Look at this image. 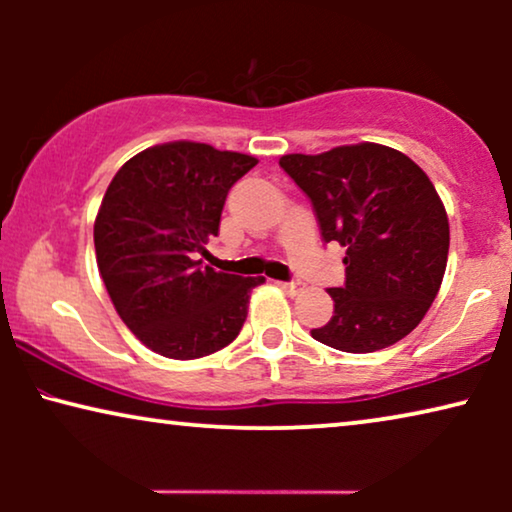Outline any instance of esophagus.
<instances>
[{
    "label": "esophagus",
    "mask_w": 512,
    "mask_h": 512,
    "mask_svg": "<svg viewBox=\"0 0 512 512\" xmlns=\"http://www.w3.org/2000/svg\"><path fill=\"white\" fill-rule=\"evenodd\" d=\"M282 289L293 296V293L300 291V282H296V279H291V282H282Z\"/></svg>",
    "instance_id": "1"
}]
</instances>
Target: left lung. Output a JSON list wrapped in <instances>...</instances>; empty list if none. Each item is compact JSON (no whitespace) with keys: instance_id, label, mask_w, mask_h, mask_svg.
Instances as JSON below:
<instances>
[{"instance_id":"left-lung-1","label":"left lung","mask_w":512,"mask_h":512,"mask_svg":"<svg viewBox=\"0 0 512 512\" xmlns=\"http://www.w3.org/2000/svg\"><path fill=\"white\" fill-rule=\"evenodd\" d=\"M312 202L321 240L347 249L345 284L328 289L333 317L312 338L368 354L403 340L443 282L450 226L422 167L382 144L279 158Z\"/></svg>"}]
</instances>
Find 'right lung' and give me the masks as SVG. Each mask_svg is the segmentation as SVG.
Returning <instances> with one entry per match:
<instances>
[{
    "label": "right lung",
    "mask_w": 512,
    "mask_h": 512,
    "mask_svg": "<svg viewBox=\"0 0 512 512\" xmlns=\"http://www.w3.org/2000/svg\"><path fill=\"white\" fill-rule=\"evenodd\" d=\"M256 158L172 142L130 158L95 219L97 268L125 326L167 359H200L230 345L263 277L202 268L226 195Z\"/></svg>",
    "instance_id": "obj_1"
}]
</instances>
